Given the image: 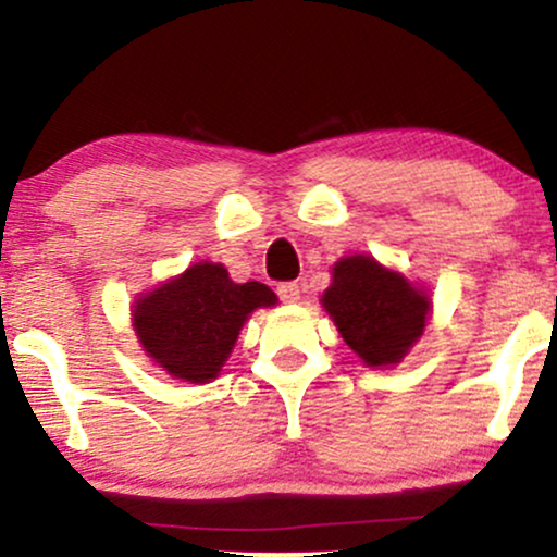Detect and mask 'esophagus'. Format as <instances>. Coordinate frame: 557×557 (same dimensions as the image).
<instances>
[{"label": "esophagus", "mask_w": 557, "mask_h": 557, "mask_svg": "<svg viewBox=\"0 0 557 557\" xmlns=\"http://www.w3.org/2000/svg\"><path fill=\"white\" fill-rule=\"evenodd\" d=\"M278 297L284 299L286 305L299 302V284H294V281H289V284H278Z\"/></svg>", "instance_id": "obj_1"}]
</instances>
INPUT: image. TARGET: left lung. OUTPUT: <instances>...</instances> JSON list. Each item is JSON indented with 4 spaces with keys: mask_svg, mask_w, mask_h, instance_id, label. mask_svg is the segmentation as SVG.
Masks as SVG:
<instances>
[{
    "mask_svg": "<svg viewBox=\"0 0 557 557\" xmlns=\"http://www.w3.org/2000/svg\"><path fill=\"white\" fill-rule=\"evenodd\" d=\"M320 305L368 368L401 362L433 315V299L424 286L364 252L336 260Z\"/></svg>",
    "mask_w": 557,
    "mask_h": 557,
    "instance_id": "obj_1",
    "label": "left lung"
}]
</instances>
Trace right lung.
I'll use <instances>...</instances> for the list:
<instances>
[{"mask_svg": "<svg viewBox=\"0 0 557 557\" xmlns=\"http://www.w3.org/2000/svg\"><path fill=\"white\" fill-rule=\"evenodd\" d=\"M278 302L260 281L234 284L221 263H193L133 302L137 344L156 368L182 383H211L260 307Z\"/></svg>", "mask_w": 557, "mask_h": 557, "instance_id": "obj_1", "label": "right lung"}]
</instances>
